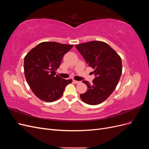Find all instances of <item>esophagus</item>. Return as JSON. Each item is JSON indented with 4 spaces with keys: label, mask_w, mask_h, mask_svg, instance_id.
I'll list each match as a JSON object with an SVG mask.
<instances>
[{
    "label": "esophagus",
    "mask_w": 149,
    "mask_h": 149,
    "mask_svg": "<svg viewBox=\"0 0 149 149\" xmlns=\"http://www.w3.org/2000/svg\"><path fill=\"white\" fill-rule=\"evenodd\" d=\"M73 82L75 83L76 84H79L81 83V81H76V80H73Z\"/></svg>",
    "instance_id": "esophagus-1"
}]
</instances>
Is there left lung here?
<instances>
[{
  "label": "left lung",
  "mask_w": 149,
  "mask_h": 149,
  "mask_svg": "<svg viewBox=\"0 0 149 149\" xmlns=\"http://www.w3.org/2000/svg\"><path fill=\"white\" fill-rule=\"evenodd\" d=\"M76 48L89 67L94 69L96 78L93 84L87 81L86 93L80 94L84 102L97 105L109 97L118 85L122 74L123 65L120 56L106 42L91 41L76 45Z\"/></svg>",
  "instance_id": "left-lung-1"
}]
</instances>
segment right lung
Masks as SVG:
<instances>
[{
    "mask_svg": "<svg viewBox=\"0 0 149 149\" xmlns=\"http://www.w3.org/2000/svg\"><path fill=\"white\" fill-rule=\"evenodd\" d=\"M73 45L44 42L26 54L24 58V74L31 91L40 100L53 102L60 98L72 79L56 75L63 57Z\"/></svg>",
    "mask_w": 149,
    "mask_h": 149,
    "instance_id": "obj_1",
    "label": "right lung"
}]
</instances>
